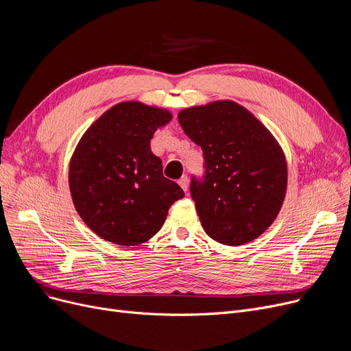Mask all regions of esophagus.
<instances>
[{
	"mask_svg": "<svg viewBox=\"0 0 351 351\" xmlns=\"http://www.w3.org/2000/svg\"><path fill=\"white\" fill-rule=\"evenodd\" d=\"M188 176L186 175H183L180 179H179V185H180V188L183 189V191H185V192H188Z\"/></svg>",
	"mask_w": 351,
	"mask_h": 351,
	"instance_id": "34e87169",
	"label": "esophagus"
}]
</instances>
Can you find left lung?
Masks as SVG:
<instances>
[{"instance_id": "obj_1", "label": "left lung", "mask_w": 351, "mask_h": 351, "mask_svg": "<svg viewBox=\"0 0 351 351\" xmlns=\"http://www.w3.org/2000/svg\"><path fill=\"white\" fill-rule=\"evenodd\" d=\"M178 121L204 151L205 176H192L191 196L205 232L228 246L254 241L285 200L287 163L280 145L233 101L182 109Z\"/></svg>"}]
</instances>
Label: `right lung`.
<instances>
[{
	"label": "right lung",
	"mask_w": 351,
	"mask_h": 351,
	"mask_svg": "<svg viewBox=\"0 0 351 351\" xmlns=\"http://www.w3.org/2000/svg\"><path fill=\"white\" fill-rule=\"evenodd\" d=\"M169 110L138 101L119 102L92 123L69 162L73 206L85 225L106 242L136 246L155 236L178 199V183L162 173L151 151Z\"/></svg>",
	"instance_id": "add662e5"
}]
</instances>
